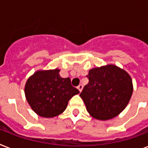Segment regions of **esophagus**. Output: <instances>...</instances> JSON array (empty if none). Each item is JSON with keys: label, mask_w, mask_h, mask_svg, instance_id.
<instances>
[{"label": "esophagus", "mask_w": 148, "mask_h": 148, "mask_svg": "<svg viewBox=\"0 0 148 148\" xmlns=\"http://www.w3.org/2000/svg\"><path fill=\"white\" fill-rule=\"evenodd\" d=\"M77 89H78L80 92H81V90L83 89V85H82V84H79V85L77 86Z\"/></svg>", "instance_id": "obj_1"}]
</instances>
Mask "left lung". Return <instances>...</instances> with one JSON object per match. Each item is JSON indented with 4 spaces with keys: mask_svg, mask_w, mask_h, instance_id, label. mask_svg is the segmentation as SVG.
Instances as JSON below:
<instances>
[{
    "mask_svg": "<svg viewBox=\"0 0 148 148\" xmlns=\"http://www.w3.org/2000/svg\"><path fill=\"white\" fill-rule=\"evenodd\" d=\"M87 77L89 82L80 97L93 117L111 119L126 108L133 93V84L125 71L110 64L90 70Z\"/></svg>",
    "mask_w": 148,
    "mask_h": 148,
    "instance_id": "8db88e82",
    "label": "left lung"
}]
</instances>
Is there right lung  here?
Wrapping results in <instances>:
<instances>
[{"label": "right lung", "instance_id": "1", "mask_svg": "<svg viewBox=\"0 0 148 148\" xmlns=\"http://www.w3.org/2000/svg\"><path fill=\"white\" fill-rule=\"evenodd\" d=\"M60 70L38 71L27 81L24 92L27 101L39 116L53 117L64 112L67 103L79 90L71 79L63 78Z\"/></svg>", "mask_w": 148, "mask_h": 148}]
</instances>
